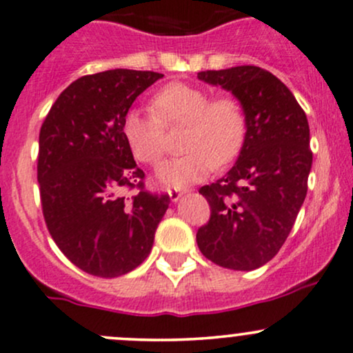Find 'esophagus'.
<instances>
[{"label":"esophagus","mask_w":353,"mask_h":353,"mask_svg":"<svg viewBox=\"0 0 353 353\" xmlns=\"http://www.w3.org/2000/svg\"><path fill=\"white\" fill-rule=\"evenodd\" d=\"M167 192H169V198L172 203H177L181 199V196H183V192L177 191V189H169Z\"/></svg>","instance_id":"1"}]
</instances>
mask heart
<instances>
[{"mask_svg":"<svg viewBox=\"0 0 353 353\" xmlns=\"http://www.w3.org/2000/svg\"><path fill=\"white\" fill-rule=\"evenodd\" d=\"M154 113L128 111L123 135L137 161L157 164L165 152V128L183 127L181 148L186 154L165 161L157 169L164 186L184 188L208 176L213 165H225L243 145L245 114L230 96L211 99L206 89L186 83H172L154 98Z\"/></svg>","mask_w":353,"mask_h":353,"instance_id":"1","label":"heart"}]
</instances>
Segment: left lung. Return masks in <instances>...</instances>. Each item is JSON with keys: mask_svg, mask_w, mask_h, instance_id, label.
I'll return each mask as SVG.
<instances>
[{"mask_svg": "<svg viewBox=\"0 0 353 353\" xmlns=\"http://www.w3.org/2000/svg\"><path fill=\"white\" fill-rule=\"evenodd\" d=\"M198 79L235 96L247 132L226 176L199 189L211 218L196 242L216 265L259 269L283 247L306 198L313 164L307 118L288 86L265 69L205 70Z\"/></svg>", "mask_w": 353, "mask_h": 353, "instance_id": "left-lung-1", "label": "left lung"}]
</instances>
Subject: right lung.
I'll return each mask as SVG.
<instances>
[{
    "mask_svg": "<svg viewBox=\"0 0 353 353\" xmlns=\"http://www.w3.org/2000/svg\"><path fill=\"white\" fill-rule=\"evenodd\" d=\"M164 77L111 69L79 77L61 92L40 128L43 218L62 254L96 277L123 276L148 257L169 196L143 189L123 135L130 106ZM139 187L133 199L123 189Z\"/></svg>",
    "mask_w": 353,
    "mask_h": 353,
    "instance_id": "1",
    "label": "right lung"
}]
</instances>
